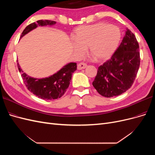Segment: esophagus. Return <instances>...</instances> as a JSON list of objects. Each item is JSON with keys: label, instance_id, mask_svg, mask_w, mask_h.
Wrapping results in <instances>:
<instances>
[{"label": "esophagus", "instance_id": "1", "mask_svg": "<svg viewBox=\"0 0 155 155\" xmlns=\"http://www.w3.org/2000/svg\"><path fill=\"white\" fill-rule=\"evenodd\" d=\"M87 67V64L85 63H79L78 64V70H81V69H84Z\"/></svg>", "mask_w": 155, "mask_h": 155}]
</instances>
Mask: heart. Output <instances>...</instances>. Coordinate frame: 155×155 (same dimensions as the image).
<instances>
[{
  "label": "heart",
  "mask_w": 155,
  "mask_h": 155,
  "mask_svg": "<svg viewBox=\"0 0 155 155\" xmlns=\"http://www.w3.org/2000/svg\"><path fill=\"white\" fill-rule=\"evenodd\" d=\"M118 27L105 22L79 26L75 31L73 44L75 51L81 56L88 48L89 54L98 61L105 60L113 54L121 41Z\"/></svg>",
  "instance_id": "heart-1"
}]
</instances>
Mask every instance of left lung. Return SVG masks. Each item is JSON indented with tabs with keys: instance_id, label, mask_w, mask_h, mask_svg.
Instances as JSON below:
<instances>
[{
	"instance_id": "left-lung-1",
	"label": "left lung",
	"mask_w": 155,
	"mask_h": 155,
	"mask_svg": "<svg viewBox=\"0 0 155 155\" xmlns=\"http://www.w3.org/2000/svg\"><path fill=\"white\" fill-rule=\"evenodd\" d=\"M140 63L138 43L133 32L127 29L122 41L110 59L98 67L92 85L104 97L120 95L132 86Z\"/></svg>"
}]
</instances>
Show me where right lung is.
I'll return each mask as SVG.
<instances>
[{
  "mask_svg": "<svg viewBox=\"0 0 155 155\" xmlns=\"http://www.w3.org/2000/svg\"><path fill=\"white\" fill-rule=\"evenodd\" d=\"M55 23V21L49 20H39L36 22H33L23 30L21 38L38 26L53 25ZM17 67L28 90L38 97L47 100H55L63 96L71 81L72 73L77 70L76 63H70L52 76L46 78L37 79L26 74L18 63H17Z\"/></svg>",
  "mask_w": 155,
  "mask_h": 155,
  "instance_id": "obj_1",
  "label": "right lung"
}]
</instances>
